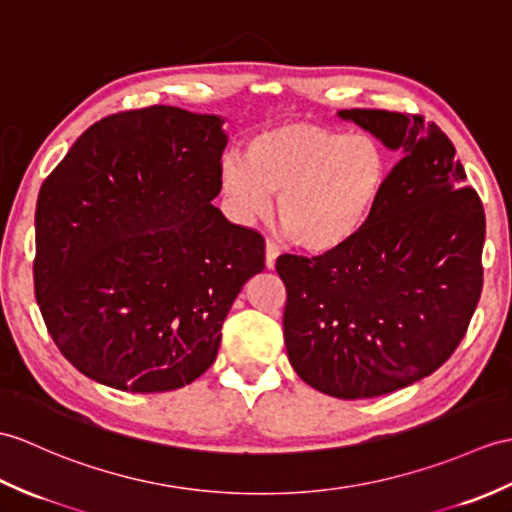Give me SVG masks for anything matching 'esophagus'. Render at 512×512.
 <instances>
[{
    "instance_id": "esophagus-1",
    "label": "esophagus",
    "mask_w": 512,
    "mask_h": 512,
    "mask_svg": "<svg viewBox=\"0 0 512 512\" xmlns=\"http://www.w3.org/2000/svg\"><path fill=\"white\" fill-rule=\"evenodd\" d=\"M277 257H279V244L268 237V240H266V266L275 268Z\"/></svg>"
}]
</instances>
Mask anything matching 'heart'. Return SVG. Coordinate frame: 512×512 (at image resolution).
<instances>
[{"mask_svg":"<svg viewBox=\"0 0 512 512\" xmlns=\"http://www.w3.org/2000/svg\"><path fill=\"white\" fill-rule=\"evenodd\" d=\"M390 157L371 135H349L312 122L261 130L246 159L229 154L220 185L244 222L268 216L279 196V222L290 240L314 253L351 242L384 198Z\"/></svg>","mask_w":512,"mask_h":512,"instance_id":"1","label":"heart"}]
</instances>
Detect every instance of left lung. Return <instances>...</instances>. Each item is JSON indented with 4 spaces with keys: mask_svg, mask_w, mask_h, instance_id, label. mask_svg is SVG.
Wrapping results in <instances>:
<instances>
[{
    "mask_svg": "<svg viewBox=\"0 0 512 512\" xmlns=\"http://www.w3.org/2000/svg\"><path fill=\"white\" fill-rule=\"evenodd\" d=\"M401 159L366 227L320 257L281 255L283 336L305 384L338 399L406 388L443 366L482 292L484 207L423 115L351 109Z\"/></svg>",
    "mask_w": 512,
    "mask_h": 512,
    "instance_id": "obj_1",
    "label": "left lung"
}]
</instances>
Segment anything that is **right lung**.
Returning a JSON list of instances; mask_svg holds the SVG:
<instances>
[{
	"mask_svg": "<svg viewBox=\"0 0 512 512\" xmlns=\"http://www.w3.org/2000/svg\"><path fill=\"white\" fill-rule=\"evenodd\" d=\"M216 115L154 104L89 126L37 200L34 294L82 375L168 392L213 364L261 233L222 216L227 135Z\"/></svg>",
	"mask_w": 512,
	"mask_h": 512,
	"instance_id": "add662e5",
	"label": "right lung"
}]
</instances>
